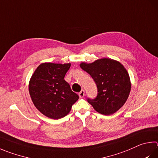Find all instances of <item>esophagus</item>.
I'll list each match as a JSON object with an SVG mask.
<instances>
[{"label": "esophagus", "mask_w": 158, "mask_h": 158, "mask_svg": "<svg viewBox=\"0 0 158 158\" xmlns=\"http://www.w3.org/2000/svg\"><path fill=\"white\" fill-rule=\"evenodd\" d=\"M79 96L80 98H83L85 96V90L84 89H82V90L80 91V93H79Z\"/></svg>", "instance_id": "obj_1"}]
</instances>
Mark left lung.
Segmentation results:
<instances>
[{
    "label": "left lung",
    "instance_id": "obj_1",
    "mask_svg": "<svg viewBox=\"0 0 158 158\" xmlns=\"http://www.w3.org/2000/svg\"><path fill=\"white\" fill-rule=\"evenodd\" d=\"M80 67L90 74L97 85V97L87 99L94 110L109 115L123 106L131 85L127 70L119 62L105 58L89 64L82 63Z\"/></svg>",
    "mask_w": 158,
    "mask_h": 158
}]
</instances>
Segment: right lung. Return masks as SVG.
I'll list each match as a JSON object with an SVG mask.
<instances>
[{"label":"right lung","mask_w":158,"mask_h":158,"mask_svg":"<svg viewBox=\"0 0 158 158\" xmlns=\"http://www.w3.org/2000/svg\"><path fill=\"white\" fill-rule=\"evenodd\" d=\"M70 64H42L34 71L29 84L31 100L38 110L51 119H60L69 113L79 99L64 77Z\"/></svg>","instance_id":"1"}]
</instances>
